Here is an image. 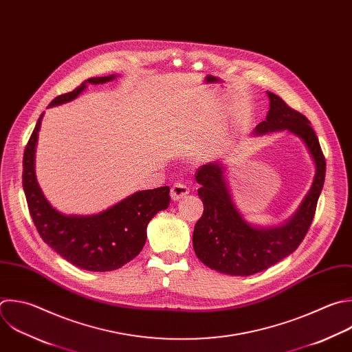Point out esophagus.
Instances as JSON below:
<instances>
[{"instance_id": "1", "label": "esophagus", "mask_w": 352, "mask_h": 352, "mask_svg": "<svg viewBox=\"0 0 352 352\" xmlns=\"http://www.w3.org/2000/svg\"><path fill=\"white\" fill-rule=\"evenodd\" d=\"M188 193H189V188H188L185 184H181V182L174 184V185H173V188H171V190H170L171 199H173L174 201L181 200V199H182V197H185Z\"/></svg>"}]
</instances>
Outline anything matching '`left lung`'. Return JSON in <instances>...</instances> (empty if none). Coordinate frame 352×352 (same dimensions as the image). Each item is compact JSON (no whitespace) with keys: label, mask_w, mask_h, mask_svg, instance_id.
Listing matches in <instances>:
<instances>
[{"label":"left lung","mask_w":352,"mask_h":352,"mask_svg":"<svg viewBox=\"0 0 352 352\" xmlns=\"http://www.w3.org/2000/svg\"><path fill=\"white\" fill-rule=\"evenodd\" d=\"M267 95L270 110L253 135L287 131L297 137L314 162L315 175L290 218L279 225H258L250 222L233 200L228 167L222 160L197 170L196 181L201 185L197 195L204 210L195 225L193 250L204 265L230 276L254 275L290 256L307 235L324 182L326 162L307 117L289 107L274 92L267 91Z\"/></svg>","instance_id":"obj_1"}]
</instances>
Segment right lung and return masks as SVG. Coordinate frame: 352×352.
Listing matches in <instances>:
<instances>
[{
    "instance_id": "1",
    "label": "right lung",
    "mask_w": 352,
    "mask_h": 352,
    "mask_svg": "<svg viewBox=\"0 0 352 352\" xmlns=\"http://www.w3.org/2000/svg\"><path fill=\"white\" fill-rule=\"evenodd\" d=\"M117 77H91L74 91L56 96L50 107L74 100L87 84H104ZM43 117L44 113L25 149L22 175L29 211L40 236L60 257L81 270L106 272L122 268L144 249L149 221L170 204V188L138 190L98 214L78 215L56 210L36 175V148Z\"/></svg>"
}]
</instances>
